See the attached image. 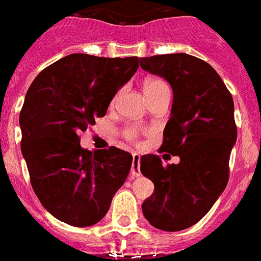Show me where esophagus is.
Returning a JSON list of instances; mask_svg holds the SVG:
<instances>
[{
  "mask_svg": "<svg viewBox=\"0 0 261 261\" xmlns=\"http://www.w3.org/2000/svg\"><path fill=\"white\" fill-rule=\"evenodd\" d=\"M139 162H141L139 154H133V165H131V174H133V177H139L141 175Z\"/></svg>",
  "mask_w": 261,
  "mask_h": 261,
  "instance_id": "1",
  "label": "esophagus"
}]
</instances>
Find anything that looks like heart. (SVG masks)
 <instances>
[{
    "label": "heart",
    "mask_w": 261,
    "mask_h": 261,
    "mask_svg": "<svg viewBox=\"0 0 261 261\" xmlns=\"http://www.w3.org/2000/svg\"><path fill=\"white\" fill-rule=\"evenodd\" d=\"M166 87V83H164L162 80H158V79H151V80H147L145 83V94L146 95H150V94H154L158 90L161 88H164ZM141 134V128L139 127H135V126H131V127H127L126 130H124V137L128 139V141H135L138 137Z\"/></svg>",
    "instance_id": "heart-1"
}]
</instances>
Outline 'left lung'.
<instances>
[{"mask_svg":"<svg viewBox=\"0 0 261 261\" xmlns=\"http://www.w3.org/2000/svg\"><path fill=\"white\" fill-rule=\"evenodd\" d=\"M139 64L171 86V115L160 151L179 156V164L167 166L160 155L142 156V174L154 184L142 212L156 229L177 232L200 221L228 184L237 139L233 99L219 73L198 57L155 55Z\"/></svg>","mask_w":261,"mask_h":261,"instance_id":"left-lung-1","label":"left lung"}]
</instances>
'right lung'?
<instances>
[{
    "mask_svg": "<svg viewBox=\"0 0 261 261\" xmlns=\"http://www.w3.org/2000/svg\"><path fill=\"white\" fill-rule=\"evenodd\" d=\"M138 67L137 56L72 54L42 69L28 90L20 112L21 152L42 206L68 225L100 221L128 175L130 152L115 146L83 149L79 134L106 115Z\"/></svg>",
    "mask_w": 261,
    "mask_h": 261,
    "instance_id": "right-lung-1",
    "label": "right lung"
}]
</instances>
